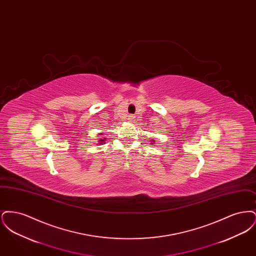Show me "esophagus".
Segmentation results:
<instances>
[{
	"instance_id": "1",
	"label": "esophagus",
	"mask_w": 256,
	"mask_h": 256,
	"mask_svg": "<svg viewBox=\"0 0 256 256\" xmlns=\"http://www.w3.org/2000/svg\"><path fill=\"white\" fill-rule=\"evenodd\" d=\"M134 118H135V117H134V115H130V116L128 117V120L130 122H132L134 120Z\"/></svg>"
}]
</instances>
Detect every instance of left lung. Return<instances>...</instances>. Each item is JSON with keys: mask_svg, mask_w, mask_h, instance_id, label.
<instances>
[{"mask_svg": "<svg viewBox=\"0 0 256 256\" xmlns=\"http://www.w3.org/2000/svg\"><path fill=\"white\" fill-rule=\"evenodd\" d=\"M152 142H154V141H152Z\"/></svg>", "mask_w": 256, "mask_h": 256, "instance_id": "obj_1", "label": "left lung"}]
</instances>
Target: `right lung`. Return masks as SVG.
Returning a JSON list of instances; mask_svg holds the SVG:
<instances>
[{
	"instance_id": "obj_1",
	"label": "right lung",
	"mask_w": 256,
	"mask_h": 256,
	"mask_svg": "<svg viewBox=\"0 0 256 256\" xmlns=\"http://www.w3.org/2000/svg\"><path fill=\"white\" fill-rule=\"evenodd\" d=\"M100 135H102V134H100ZM98 142H100V144H102V143L104 142V139H100V140H98Z\"/></svg>"
}]
</instances>
